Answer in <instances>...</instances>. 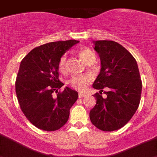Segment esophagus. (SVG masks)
I'll return each mask as SVG.
<instances>
[{
    "label": "esophagus",
    "instance_id": "obj_1",
    "mask_svg": "<svg viewBox=\"0 0 157 157\" xmlns=\"http://www.w3.org/2000/svg\"><path fill=\"white\" fill-rule=\"evenodd\" d=\"M85 96H86V94H83V93H79V94H78V98H83V97H85Z\"/></svg>",
    "mask_w": 157,
    "mask_h": 157
}]
</instances>
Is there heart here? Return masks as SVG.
Listing matches in <instances>:
<instances>
[{"label": "heart", "mask_w": 157, "mask_h": 157, "mask_svg": "<svg viewBox=\"0 0 157 157\" xmlns=\"http://www.w3.org/2000/svg\"><path fill=\"white\" fill-rule=\"evenodd\" d=\"M78 54L79 57L82 59L86 63L90 61L91 59H95V55L88 48H80L78 51ZM67 67V56L66 55H63L59 58L58 62V68L60 71H64ZM90 81V77L87 75H75L71 78L69 81V84L73 88L83 90L86 87L89 82Z\"/></svg>", "instance_id": "1"}]
</instances>
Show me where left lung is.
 Returning a JSON list of instances; mask_svg holds the SVG:
<instances>
[{"label":"left lung","instance_id":"8db88e82","mask_svg":"<svg viewBox=\"0 0 157 157\" xmlns=\"http://www.w3.org/2000/svg\"><path fill=\"white\" fill-rule=\"evenodd\" d=\"M94 48L101 59V71L93 87L97 103L90 112L92 123L104 131L119 130L126 125L138 108L141 84L138 63L120 44L113 41H94ZM106 98L101 95L103 89Z\"/></svg>","mask_w":157,"mask_h":157}]
</instances>
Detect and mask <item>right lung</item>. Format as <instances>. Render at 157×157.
Returning a JSON list of instances; mask_svg holds the SVG:
<instances>
[{"label": "right lung", "instance_id": "obj_1", "mask_svg": "<svg viewBox=\"0 0 157 157\" xmlns=\"http://www.w3.org/2000/svg\"><path fill=\"white\" fill-rule=\"evenodd\" d=\"M79 41H53L32 49L20 63L16 82L19 106L29 121L37 128L53 131L68 120L70 109L78 98V93L65 87L53 98L64 84L58 79L59 58Z\"/></svg>", "mask_w": 157, "mask_h": 157}]
</instances>
